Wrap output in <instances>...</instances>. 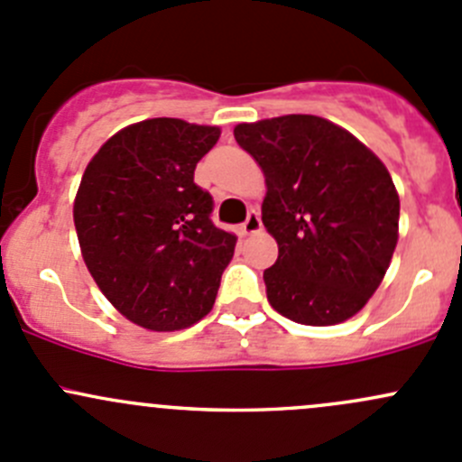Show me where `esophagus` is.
Masks as SVG:
<instances>
[{"label": "esophagus", "mask_w": 462, "mask_h": 462, "mask_svg": "<svg viewBox=\"0 0 462 462\" xmlns=\"http://www.w3.org/2000/svg\"><path fill=\"white\" fill-rule=\"evenodd\" d=\"M261 230V218H259V212L257 209H253V212L248 214V218L244 221V226H241V232L244 235H254V232Z\"/></svg>", "instance_id": "34e87169"}]
</instances>
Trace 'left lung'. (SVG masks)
<instances>
[{"label":"left lung","mask_w":462,"mask_h":462,"mask_svg":"<svg viewBox=\"0 0 462 462\" xmlns=\"http://www.w3.org/2000/svg\"><path fill=\"white\" fill-rule=\"evenodd\" d=\"M265 176L261 221L279 257L265 295L283 318L330 326L365 309L398 244L400 199L389 171L356 136L318 116L235 127Z\"/></svg>","instance_id":"1"}]
</instances>
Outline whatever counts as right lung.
Segmentation results:
<instances>
[{
    "label": "right lung",
    "instance_id": "add662e5",
    "mask_svg": "<svg viewBox=\"0 0 462 462\" xmlns=\"http://www.w3.org/2000/svg\"><path fill=\"white\" fill-rule=\"evenodd\" d=\"M218 127L179 118L129 125L97 149L73 205L82 257L106 300L149 330H180L212 310L236 236L212 223L194 183Z\"/></svg>",
    "mask_w": 462,
    "mask_h": 462
}]
</instances>
